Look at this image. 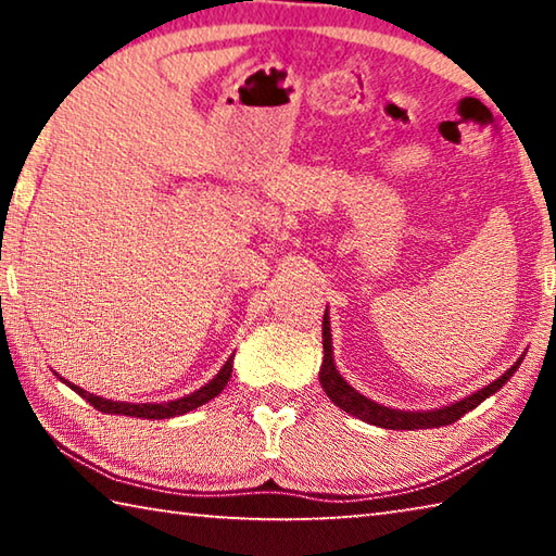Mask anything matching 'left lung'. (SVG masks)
<instances>
[{"instance_id": "8db88e82", "label": "left lung", "mask_w": 556, "mask_h": 556, "mask_svg": "<svg viewBox=\"0 0 556 556\" xmlns=\"http://www.w3.org/2000/svg\"><path fill=\"white\" fill-rule=\"evenodd\" d=\"M520 363H522V357L513 365L510 370H505L495 382L485 384L483 390H478L473 394H468L466 400L448 404V407H441L434 412L431 409L429 412L390 409V407H382V404H378V402L368 400L357 390H353L351 384L341 378V372L336 370L333 348H331V321H328V308H326V314H324V363H321V372H318V380H321V388L328 394V400H331L336 407H341L343 412L353 414V417L368 421V425L382 427V429H412L414 431V429L454 425V421L464 417L466 412L476 409L485 397H491V394L501 390L503 384L513 378L515 370L520 368Z\"/></svg>"}]
</instances>
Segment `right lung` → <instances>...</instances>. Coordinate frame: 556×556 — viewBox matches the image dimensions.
Wrapping results in <instances>:
<instances>
[{
  "mask_svg": "<svg viewBox=\"0 0 556 556\" xmlns=\"http://www.w3.org/2000/svg\"><path fill=\"white\" fill-rule=\"evenodd\" d=\"M230 375H232V355L228 357V361H225V365L218 370V375H215L211 382H205L201 390H195L191 394H186V397H178V400H172V402H154V404L152 402H144V404L112 402V400L100 397V394L86 392L83 388H78V384L68 382V388L73 392H78L80 397H86L92 404V407L105 412V414H125V417H139V419H172V417H178V414H186V412H191L195 407H201V404H205L213 397H218L225 384H228Z\"/></svg>",
  "mask_w": 556,
  "mask_h": 556,
  "instance_id": "add662e5",
  "label": "right lung"
}]
</instances>
